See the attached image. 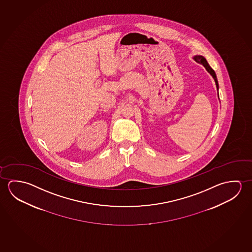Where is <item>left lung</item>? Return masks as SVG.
<instances>
[{
  "instance_id": "8db88e82",
  "label": "left lung",
  "mask_w": 252,
  "mask_h": 252,
  "mask_svg": "<svg viewBox=\"0 0 252 252\" xmlns=\"http://www.w3.org/2000/svg\"><path fill=\"white\" fill-rule=\"evenodd\" d=\"M194 60H195L196 62H198V63L202 64L203 66L206 67V70L208 71V72L210 73L211 75H212V76L214 77V79H215V84H216L217 90H218V81H217V77H216V74H215V70H214V69L209 66V64H208L207 62H206V59L204 58L203 56H200V55H197V56H195V57H194Z\"/></svg>"
}]
</instances>
